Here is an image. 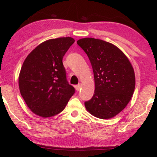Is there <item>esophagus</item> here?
<instances>
[{
    "mask_svg": "<svg viewBox=\"0 0 157 157\" xmlns=\"http://www.w3.org/2000/svg\"><path fill=\"white\" fill-rule=\"evenodd\" d=\"M75 87H76V91H78L79 90H80V89H81V84H80V83H79V84L76 85V86H75Z\"/></svg>",
    "mask_w": 157,
    "mask_h": 157,
    "instance_id": "obj_1",
    "label": "esophagus"
}]
</instances>
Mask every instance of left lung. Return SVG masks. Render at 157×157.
<instances>
[{"label":"left lung","instance_id":"1","mask_svg":"<svg viewBox=\"0 0 157 157\" xmlns=\"http://www.w3.org/2000/svg\"><path fill=\"white\" fill-rule=\"evenodd\" d=\"M77 44L89 57L94 76L95 91L91 99L85 102L86 109L99 119L114 117L127 106L134 94L135 74L132 63L111 43L84 38Z\"/></svg>","mask_w":157,"mask_h":157}]
</instances>
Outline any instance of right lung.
I'll return each mask as SVG.
<instances>
[{"label": "right lung", "instance_id": "1", "mask_svg": "<svg viewBox=\"0 0 157 157\" xmlns=\"http://www.w3.org/2000/svg\"><path fill=\"white\" fill-rule=\"evenodd\" d=\"M74 41L71 37L47 40L36 47L23 62L19 89L35 114L44 118L59 114L74 95L75 89L66 80L62 60Z\"/></svg>", "mask_w": 157, "mask_h": 157}]
</instances>
